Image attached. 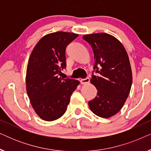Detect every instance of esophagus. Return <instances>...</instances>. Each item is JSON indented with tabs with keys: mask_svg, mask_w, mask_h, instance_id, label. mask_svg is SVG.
<instances>
[{
	"mask_svg": "<svg viewBox=\"0 0 151 151\" xmlns=\"http://www.w3.org/2000/svg\"><path fill=\"white\" fill-rule=\"evenodd\" d=\"M90 82V79L88 78H84V79L80 80V83L81 84H87Z\"/></svg>",
	"mask_w": 151,
	"mask_h": 151,
	"instance_id": "esophagus-1",
	"label": "esophagus"
}]
</instances>
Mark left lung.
Masks as SVG:
<instances>
[{"label":"left lung","instance_id":"obj_1","mask_svg":"<svg viewBox=\"0 0 151 151\" xmlns=\"http://www.w3.org/2000/svg\"><path fill=\"white\" fill-rule=\"evenodd\" d=\"M82 38L91 46L96 62L91 82L98 93L88 106L94 114L108 118L121 110L131 91L133 77L129 56L122 44L110 34H87Z\"/></svg>","mask_w":151,"mask_h":151}]
</instances>
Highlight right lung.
Wrapping results in <instances>:
<instances>
[{
    "label": "right lung",
    "instance_id": "right-lung-1",
    "mask_svg": "<svg viewBox=\"0 0 151 151\" xmlns=\"http://www.w3.org/2000/svg\"><path fill=\"white\" fill-rule=\"evenodd\" d=\"M78 36L64 32L47 34L31 53L27 68V93L35 112L45 121L63 116L80 83L77 80L60 77L67 67L66 47Z\"/></svg>",
    "mask_w": 151,
    "mask_h": 151
}]
</instances>
